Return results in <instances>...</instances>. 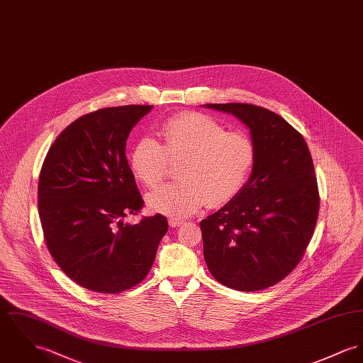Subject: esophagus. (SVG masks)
I'll return each instance as SVG.
<instances>
[{
  "label": "esophagus",
  "instance_id": "esophagus-1",
  "mask_svg": "<svg viewBox=\"0 0 363 363\" xmlns=\"http://www.w3.org/2000/svg\"><path fill=\"white\" fill-rule=\"evenodd\" d=\"M183 223H184V220H182V218H169L170 227H180Z\"/></svg>",
  "mask_w": 363,
  "mask_h": 363
}]
</instances>
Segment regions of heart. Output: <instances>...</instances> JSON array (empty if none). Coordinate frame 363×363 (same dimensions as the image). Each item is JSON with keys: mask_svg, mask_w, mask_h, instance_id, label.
<instances>
[{"mask_svg": "<svg viewBox=\"0 0 363 363\" xmlns=\"http://www.w3.org/2000/svg\"><path fill=\"white\" fill-rule=\"evenodd\" d=\"M162 145L140 138L129 151V167L145 187L155 189L165 177L169 161H179L177 182L165 184L147 196L155 213L182 218L206 202L220 206L235 198L256 161L252 138L241 130H225L215 118L202 113H182L160 128Z\"/></svg>", "mask_w": 363, "mask_h": 363, "instance_id": "obj_1", "label": "heart"}]
</instances>
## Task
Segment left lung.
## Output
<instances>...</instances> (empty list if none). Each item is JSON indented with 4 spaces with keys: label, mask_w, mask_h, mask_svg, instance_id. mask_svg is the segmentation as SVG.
Wrapping results in <instances>:
<instances>
[{
    "label": "left lung",
    "mask_w": 363,
    "mask_h": 363,
    "mask_svg": "<svg viewBox=\"0 0 363 363\" xmlns=\"http://www.w3.org/2000/svg\"><path fill=\"white\" fill-rule=\"evenodd\" d=\"M205 107L237 117L256 147L241 191L201 221L206 266L231 289H266L296 268L314 234L319 194L310 150L289 122L260 106Z\"/></svg>",
    "instance_id": "left-lung-1"
}]
</instances>
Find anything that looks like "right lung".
<instances>
[{
    "label": "right lung",
    "mask_w": 363,
    "mask_h": 363,
    "mask_svg": "<svg viewBox=\"0 0 363 363\" xmlns=\"http://www.w3.org/2000/svg\"><path fill=\"white\" fill-rule=\"evenodd\" d=\"M152 106L100 108L70 123L50 145L38 182V213L49 253L78 285L120 293L140 284L168 220L123 223L143 198L125 148Z\"/></svg>",
    "instance_id": "right-lung-1"
}]
</instances>
